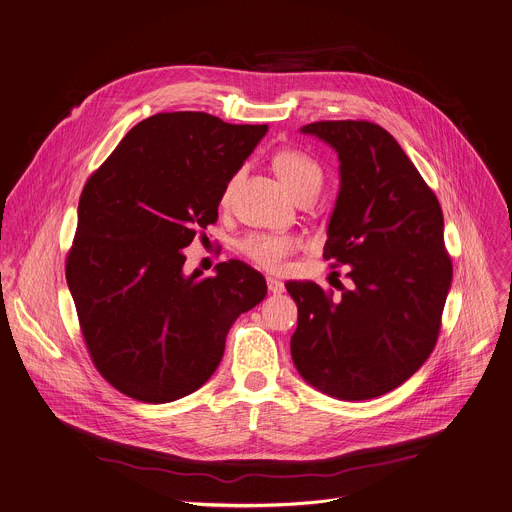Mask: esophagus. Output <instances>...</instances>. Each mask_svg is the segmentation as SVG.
<instances>
[{
    "label": "esophagus",
    "mask_w": 512,
    "mask_h": 512,
    "mask_svg": "<svg viewBox=\"0 0 512 512\" xmlns=\"http://www.w3.org/2000/svg\"><path fill=\"white\" fill-rule=\"evenodd\" d=\"M267 289L271 291V293H275V295H279V293H283L285 291V285L279 281V279H273V277H267Z\"/></svg>",
    "instance_id": "1"
}]
</instances>
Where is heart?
<instances>
[{"label":"heart","mask_w":512,"mask_h":512,"mask_svg":"<svg viewBox=\"0 0 512 512\" xmlns=\"http://www.w3.org/2000/svg\"><path fill=\"white\" fill-rule=\"evenodd\" d=\"M273 168L279 175L285 189L293 199L317 197L323 185V170L315 158L301 150H281L273 156ZM237 177H233L223 195L221 205L231 203ZM299 249V239L291 235H273V233H251L239 243V251L257 263L263 269L277 271L285 265L287 257Z\"/></svg>","instance_id":"heart-1"}]
</instances>
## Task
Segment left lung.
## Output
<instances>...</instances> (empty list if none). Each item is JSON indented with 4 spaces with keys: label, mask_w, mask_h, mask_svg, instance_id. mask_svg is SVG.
Listing matches in <instances>:
<instances>
[{
    "label": "left lung",
    "mask_w": 512,
    "mask_h": 512,
    "mask_svg": "<svg viewBox=\"0 0 512 512\" xmlns=\"http://www.w3.org/2000/svg\"><path fill=\"white\" fill-rule=\"evenodd\" d=\"M299 130L337 154L323 257L350 265L352 283L339 285V297L313 281L285 283L299 311L291 358L331 398H378L414 376L436 346L452 283L442 209L382 126L323 120Z\"/></svg>",
    "instance_id": "obj_1"
}]
</instances>
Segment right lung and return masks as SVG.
<instances>
[{"label": "right lung", "mask_w": 512, "mask_h": 512, "mask_svg": "<svg viewBox=\"0 0 512 512\" xmlns=\"http://www.w3.org/2000/svg\"><path fill=\"white\" fill-rule=\"evenodd\" d=\"M205 112L138 122L88 179L66 281L88 352L122 394L166 404L217 370L231 323L267 295L263 275L225 261L215 277L185 273L199 229L267 134Z\"/></svg>", "instance_id": "1"}]
</instances>
